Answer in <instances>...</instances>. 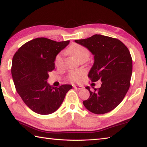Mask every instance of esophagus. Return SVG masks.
Instances as JSON below:
<instances>
[{"label":"esophagus","mask_w":147,"mask_h":147,"mask_svg":"<svg viewBox=\"0 0 147 147\" xmlns=\"http://www.w3.org/2000/svg\"><path fill=\"white\" fill-rule=\"evenodd\" d=\"M75 89H78V90H82L83 88V86H80V85H75L73 86Z\"/></svg>","instance_id":"obj_1"}]
</instances>
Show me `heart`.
<instances>
[{
	"instance_id": "1",
	"label": "heart",
	"mask_w": 147,
	"mask_h": 147,
	"mask_svg": "<svg viewBox=\"0 0 147 147\" xmlns=\"http://www.w3.org/2000/svg\"><path fill=\"white\" fill-rule=\"evenodd\" d=\"M66 52L67 54L73 55L75 57L77 60H80L82 58H88L90 56V52L85 47H83L79 44L74 43L71 45L66 50ZM63 64V57L62 55L60 54L56 56L55 60V64L57 67H61ZM84 74V71H72L69 74V80L71 82H80L81 78Z\"/></svg>"
}]
</instances>
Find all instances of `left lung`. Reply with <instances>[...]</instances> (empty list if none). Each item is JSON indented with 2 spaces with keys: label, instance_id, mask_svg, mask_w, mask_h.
Returning <instances> with one entry per match:
<instances>
[{
  "label": "left lung",
  "instance_id": "1",
  "mask_svg": "<svg viewBox=\"0 0 147 147\" xmlns=\"http://www.w3.org/2000/svg\"><path fill=\"white\" fill-rule=\"evenodd\" d=\"M74 42L88 49L94 55V63L88 73L92 82L101 81L100 88L90 92L84 106L96 114L107 113L125 96L130 86L133 62L127 47L119 40L101 35Z\"/></svg>",
  "mask_w": 147,
  "mask_h": 147
}]
</instances>
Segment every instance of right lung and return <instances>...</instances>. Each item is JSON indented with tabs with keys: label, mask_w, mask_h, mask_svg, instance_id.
Instances as JSON below:
<instances>
[{
	"label": "right lung",
	"mask_w": 147,
	"mask_h": 147,
	"mask_svg": "<svg viewBox=\"0 0 147 147\" xmlns=\"http://www.w3.org/2000/svg\"><path fill=\"white\" fill-rule=\"evenodd\" d=\"M69 40L57 42L37 38L24 43L16 52L11 67L16 90L28 107L42 115L52 114L60 107L72 85L57 88L47 83L55 69L56 56Z\"/></svg>",
	"instance_id": "1"
}]
</instances>
